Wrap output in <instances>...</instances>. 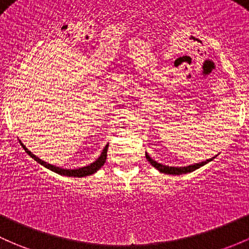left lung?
<instances>
[{"label": "left lung", "instance_id": "obj_1", "mask_svg": "<svg viewBox=\"0 0 249 249\" xmlns=\"http://www.w3.org/2000/svg\"><path fill=\"white\" fill-rule=\"evenodd\" d=\"M145 158L148 160L149 162H150L151 166L155 167L156 169L162 173H166V174H172V175H180V174H186V173H191L193 171H196V169L200 168L201 166H204V164H206L208 162L213 161V159L216 158V156H213V159H209L206 160V161H203V162H199V163H195V164H191V166H186V167H169V166H164V164H161L159 163V162H156L155 160H153L150 158V156L148 155V154L145 153Z\"/></svg>", "mask_w": 249, "mask_h": 249}]
</instances>
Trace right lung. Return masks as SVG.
<instances>
[{"label":"right lung","instance_id":"right-lung-1","mask_svg":"<svg viewBox=\"0 0 249 249\" xmlns=\"http://www.w3.org/2000/svg\"><path fill=\"white\" fill-rule=\"evenodd\" d=\"M20 144L22 146L23 149H25L26 153L28 154V155L31 156L33 160H36L38 163H40L41 166L46 167V168L50 169V171L57 173V174H61V175H65V177H76V178H82V177H87V175H91L94 174L96 171H99V169L101 168V167L104 166L105 162H106V158H107V149H108V144H106V146L104 148L103 153H101V155L99 156L98 159L95 160V161L93 162V163L88 164V166H85V167H81V168H77V169H64V168H61V167H56L53 166V164H50V163H46L45 161H43V160H40L38 158V156H36L35 154L31 153L30 150H28L27 148H26L25 145L21 143L20 141Z\"/></svg>","mask_w":249,"mask_h":249}]
</instances>
